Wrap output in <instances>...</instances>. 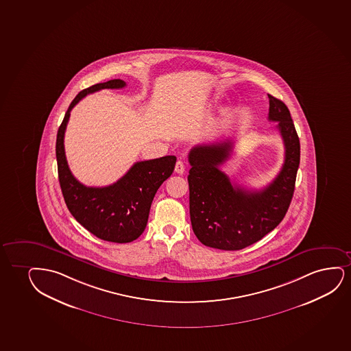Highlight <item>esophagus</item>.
I'll return each instance as SVG.
<instances>
[{
  "label": "esophagus",
  "mask_w": 351,
  "mask_h": 351,
  "mask_svg": "<svg viewBox=\"0 0 351 351\" xmlns=\"http://www.w3.org/2000/svg\"><path fill=\"white\" fill-rule=\"evenodd\" d=\"M174 171H176L178 174H184V172H185V165H184V162H182V161H177Z\"/></svg>",
  "instance_id": "obj_1"
}]
</instances>
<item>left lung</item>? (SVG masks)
I'll return each mask as SVG.
<instances>
[{
	"label": "left lung",
	"instance_id": "8db88e82",
	"mask_svg": "<svg viewBox=\"0 0 351 351\" xmlns=\"http://www.w3.org/2000/svg\"><path fill=\"white\" fill-rule=\"evenodd\" d=\"M268 120L279 122L284 140L285 161L276 179L260 191H248L232 185L219 169L231 152V140L200 145L189 153L190 217L197 239L208 247L240 250L261 240L284 219L292 200L300 142L289 108L268 95Z\"/></svg>",
	"mask_w": 351,
	"mask_h": 351
}]
</instances>
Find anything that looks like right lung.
<instances>
[{"label":"right lung","mask_w":351,"mask_h":351,"mask_svg":"<svg viewBox=\"0 0 351 351\" xmlns=\"http://www.w3.org/2000/svg\"><path fill=\"white\" fill-rule=\"evenodd\" d=\"M125 82L108 80L80 91L72 101L56 143L60 189L67 209L75 221L101 240L128 243L141 235L148 221L152 202L161 184L173 173L177 158L166 156L159 159L138 161L117 182L109 186L89 187L78 182L67 165L64 135L72 108L89 93L102 89H122Z\"/></svg>","instance_id":"right-lung-1"}]
</instances>
